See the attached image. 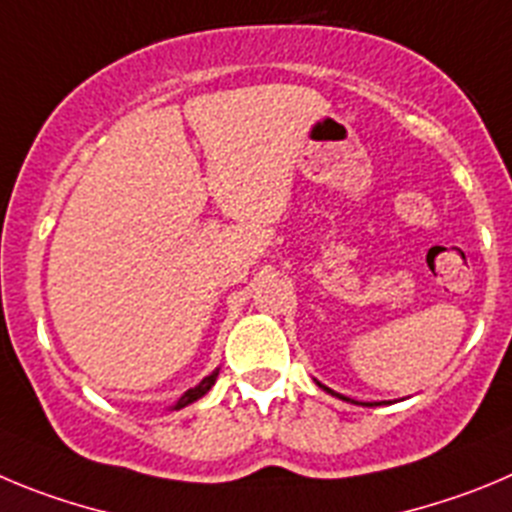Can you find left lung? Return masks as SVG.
I'll list each match as a JSON object with an SVG mask.
<instances>
[{"mask_svg": "<svg viewBox=\"0 0 512 512\" xmlns=\"http://www.w3.org/2000/svg\"><path fill=\"white\" fill-rule=\"evenodd\" d=\"M319 388H324V390H326V393H331V395H336V398H342V400H347V403H357V400H352V398H344V395H339V393H334V390H331V388H326V385H321V382H319ZM367 405H372V403H367Z\"/></svg>", "mask_w": 512, "mask_h": 512, "instance_id": "left-lung-1", "label": "left lung"}]
</instances>
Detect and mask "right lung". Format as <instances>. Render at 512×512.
<instances>
[{"label":"right lung","instance_id":"obj_1","mask_svg":"<svg viewBox=\"0 0 512 512\" xmlns=\"http://www.w3.org/2000/svg\"><path fill=\"white\" fill-rule=\"evenodd\" d=\"M216 375H219V370H214L209 377H204V380H201L199 385H196V388L186 390V393L181 395V400H178V403L173 405V411H178V408H186V405H191L193 400L204 398V395L211 390V385H214V382H216Z\"/></svg>","mask_w":512,"mask_h":512}]
</instances>
